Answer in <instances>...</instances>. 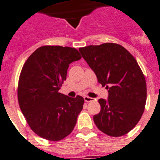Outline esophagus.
<instances>
[{"label": "esophagus", "mask_w": 160, "mask_h": 160, "mask_svg": "<svg viewBox=\"0 0 160 160\" xmlns=\"http://www.w3.org/2000/svg\"><path fill=\"white\" fill-rule=\"evenodd\" d=\"M84 100L86 102H93V101H94V98H90V97H88V96H85Z\"/></svg>", "instance_id": "obj_1"}]
</instances>
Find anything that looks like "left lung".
<instances>
[{"label":"left lung","instance_id":"obj_1","mask_svg":"<svg viewBox=\"0 0 160 160\" xmlns=\"http://www.w3.org/2000/svg\"><path fill=\"white\" fill-rule=\"evenodd\" d=\"M82 58L106 86L108 99H99L101 111L93 116L99 129L111 137L131 131L141 118L147 99V86L137 60L124 47L106 43L79 48Z\"/></svg>","mask_w":160,"mask_h":160}]
</instances>
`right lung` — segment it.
I'll return each mask as SVG.
<instances>
[{"instance_id": "obj_1", "label": "right lung", "mask_w": 160, "mask_h": 160, "mask_svg": "<svg viewBox=\"0 0 160 160\" xmlns=\"http://www.w3.org/2000/svg\"><path fill=\"white\" fill-rule=\"evenodd\" d=\"M82 58L75 48L40 47L22 68L18 84V102L28 124L36 134L58 141L74 129L84 104L82 97L59 93L69 65Z\"/></svg>"}]
</instances>
